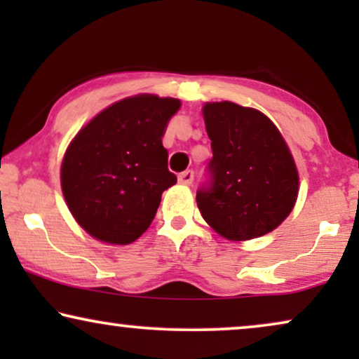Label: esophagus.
Instances as JSON below:
<instances>
[{
	"label": "esophagus",
	"mask_w": 359,
	"mask_h": 359,
	"mask_svg": "<svg viewBox=\"0 0 359 359\" xmlns=\"http://www.w3.org/2000/svg\"><path fill=\"white\" fill-rule=\"evenodd\" d=\"M178 180H180V183H183V184H191L194 181V171L193 170L183 171V173H180Z\"/></svg>",
	"instance_id": "34e87169"
}]
</instances>
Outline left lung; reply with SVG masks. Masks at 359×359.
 Instances as JSON below:
<instances>
[{
    "instance_id": "1",
    "label": "left lung",
    "mask_w": 359,
    "mask_h": 359,
    "mask_svg": "<svg viewBox=\"0 0 359 359\" xmlns=\"http://www.w3.org/2000/svg\"><path fill=\"white\" fill-rule=\"evenodd\" d=\"M212 158L196 193L205 222L229 240L271 232L291 214L299 176L276 126L252 107L209 102L203 109Z\"/></svg>"
}]
</instances>
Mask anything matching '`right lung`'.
Returning <instances> with one entry per match:
<instances>
[{"mask_svg":"<svg viewBox=\"0 0 359 359\" xmlns=\"http://www.w3.org/2000/svg\"><path fill=\"white\" fill-rule=\"evenodd\" d=\"M180 106L173 97H127L73 139L62 191L73 217L95 238L127 245L150 227L161 194L176 183L161 139Z\"/></svg>","mask_w":359,"mask_h":359,"instance_id":"obj_1","label":"right lung"}]
</instances>
